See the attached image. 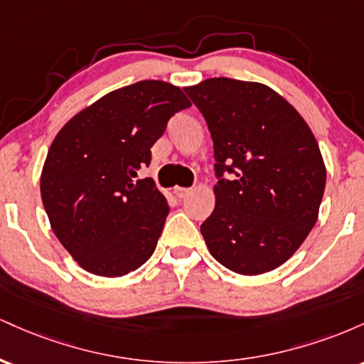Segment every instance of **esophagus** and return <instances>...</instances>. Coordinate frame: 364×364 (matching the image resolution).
Returning a JSON list of instances; mask_svg holds the SVG:
<instances>
[{
    "instance_id": "esophagus-1",
    "label": "esophagus",
    "mask_w": 364,
    "mask_h": 364,
    "mask_svg": "<svg viewBox=\"0 0 364 364\" xmlns=\"http://www.w3.org/2000/svg\"><path fill=\"white\" fill-rule=\"evenodd\" d=\"M190 191H191V188H183V186L174 188V195H176L178 198H185V196H188Z\"/></svg>"
}]
</instances>
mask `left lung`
I'll use <instances>...</instances> for the list:
<instances>
[{"label":"left lung","mask_w":364,"mask_h":364,"mask_svg":"<svg viewBox=\"0 0 364 364\" xmlns=\"http://www.w3.org/2000/svg\"><path fill=\"white\" fill-rule=\"evenodd\" d=\"M185 92L214 141L215 208L200 225L208 252L236 274L270 272L318 219L327 171L315 135L263 83L220 77Z\"/></svg>","instance_id":"1"}]
</instances>
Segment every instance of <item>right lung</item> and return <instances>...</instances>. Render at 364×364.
I'll return each mask as SVG.
<instances>
[{
	"label": "right lung",
	"mask_w": 364,
	"mask_h": 364,
	"mask_svg": "<svg viewBox=\"0 0 364 364\" xmlns=\"http://www.w3.org/2000/svg\"><path fill=\"white\" fill-rule=\"evenodd\" d=\"M191 104L179 87L141 80L73 116L49 147L41 196L60 243L87 272L121 277L152 257L169 205L152 178L150 147Z\"/></svg>",
	"instance_id": "1"
}]
</instances>
